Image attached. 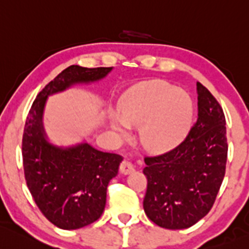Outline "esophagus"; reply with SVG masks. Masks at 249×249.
<instances>
[{
    "instance_id": "1",
    "label": "esophagus",
    "mask_w": 249,
    "mask_h": 249,
    "mask_svg": "<svg viewBox=\"0 0 249 249\" xmlns=\"http://www.w3.org/2000/svg\"><path fill=\"white\" fill-rule=\"evenodd\" d=\"M133 171H135V164H133L129 159L123 160L122 163H120V172H122L123 174H129V173H131Z\"/></svg>"
}]
</instances>
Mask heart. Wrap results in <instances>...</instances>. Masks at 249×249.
<instances>
[{
  "instance_id": "b5f03b06",
  "label": "heart",
  "mask_w": 249,
  "mask_h": 249,
  "mask_svg": "<svg viewBox=\"0 0 249 249\" xmlns=\"http://www.w3.org/2000/svg\"><path fill=\"white\" fill-rule=\"evenodd\" d=\"M192 104L184 91L167 82H156L130 91L120 104L118 127H142V141L151 148H166L185 132ZM123 130V129H120Z\"/></svg>"
}]
</instances>
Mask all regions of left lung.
Returning a JSON list of instances; mask_svg holds the SVG:
<instances>
[{
  "label": "left lung",
  "instance_id": "left-lung-1",
  "mask_svg": "<svg viewBox=\"0 0 249 249\" xmlns=\"http://www.w3.org/2000/svg\"><path fill=\"white\" fill-rule=\"evenodd\" d=\"M198 116L177 146L145 156L148 218L166 229H185L209 213L226 174V117L216 98L197 82Z\"/></svg>",
  "mask_w": 249,
  "mask_h": 249
}]
</instances>
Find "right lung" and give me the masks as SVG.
I'll return each instance as SVG.
<instances>
[{
	"label": "right lung",
	"instance_id": "right-lung-1",
	"mask_svg": "<svg viewBox=\"0 0 249 249\" xmlns=\"http://www.w3.org/2000/svg\"><path fill=\"white\" fill-rule=\"evenodd\" d=\"M111 70L70 65L36 95L26 118L21 144L26 184L41 213L61 229H80L100 218L107 185L118 174L123 158L87 143L69 149L49 144L41 125L44 104L50 94L100 80Z\"/></svg>",
	"mask_w": 249,
	"mask_h": 249
}]
</instances>
